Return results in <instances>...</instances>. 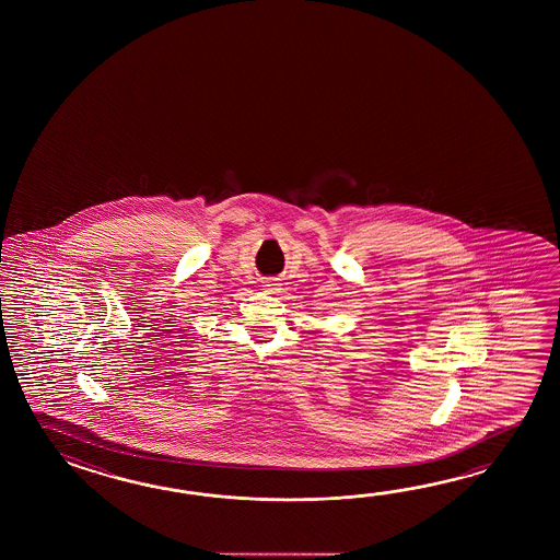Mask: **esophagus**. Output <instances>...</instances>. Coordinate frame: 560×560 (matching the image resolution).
Here are the masks:
<instances>
[{"instance_id":"obj_1","label":"esophagus","mask_w":560,"mask_h":560,"mask_svg":"<svg viewBox=\"0 0 560 560\" xmlns=\"http://www.w3.org/2000/svg\"><path fill=\"white\" fill-rule=\"evenodd\" d=\"M264 290H266V292H276V290H280L278 278H268V280L264 282Z\"/></svg>"}]
</instances>
